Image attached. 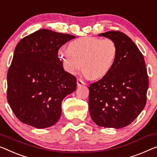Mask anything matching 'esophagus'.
I'll list each match as a JSON object with an SVG mask.
<instances>
[{
    "instance_id": "34e87169",
    "label": "esophagus",
    "mask_w": 157,
    "mask_h": 157,
    "mask_svg": "<svg viewBox=\"0 0 157 157\" xmlns=\"http://www.w3.org/2000/svg\"><path fill=\"white\" fill-rule=\"evenodd\" d=\"M77 85H78V86H79L85 85V82L82 80V79L78 78V80H77Z\"/></svg>"
}]
</instances>
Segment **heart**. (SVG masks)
I'll list each match as a JSON object with an SVG mask.
<instances>
[{"label": "heart", "mask_w": 157, "mask_h": 157, "mask_svg": "<svg viewBox=\"0 0 157 157\" xmlns=\"http://www.w3.org/2000/svg\"><path fill=\"white\" fill-rule=\"evenodd\" d=\"M117 54L118 47L113 39L90 36L75 39L67 48L58 51L65 71L73 75L82 66L85 76L92 79L106 76L115 63Z\"/></svg>", "instance_id": "1"}]
</instances>
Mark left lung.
Masks as SVG:
<instances>
[{
	"mask_svg": "<svg viewBox=\"0 0 157 157\" xmlns=\"http://www.w3.org/2000/svg\"><path fill=\"white\" fill-rule=\"evenodd\" d=\"M98 35L113 39L118 54L109 73L89 86V111L97 125L118 129L130 125L145 106L149 86L146 65L126 34L109 31Z\"/></svg>",
	"mask_w": 157,
	"mask_h": 157,
	"instance_id": "8db88e82",
	"label": "left lung"
}]
</instances>
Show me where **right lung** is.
<instances>
[{"label": "right lung", "mask_w": 157, "mask_h": 157, "mask_svg": "<svg viewBox=\"0 0 157 157\" xmlns=\"http://www.w3.org/2000/svg\"><path fill=\"white\" fill-rule=\"evenodd\" d=\"M75 38L42 29L17 44L7 75V99L21 122L41 129L60 119L63 100L76 90L77 79L64 71L58 52Z\"/></svg>", "instance_id": "add662e5"}]
</instances>
